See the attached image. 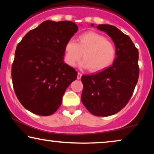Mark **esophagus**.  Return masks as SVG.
I'll return each instance as SVG.
<instances>
[{
    "mask_svg": "<svg viewBox=\"0 0 154 154\" xmlns=\"http://www.w3.org/2000/svg\"><path fill=\"white\" fill-rule=\"evenodd\" d=\"M81 76H82V74L81 73H78V75H77V79H81Z\"/></svg>",
    "mask_w": 154,
    "mask_h": 154,
    "instance_id": "1",
    "label": "esophagus"
}]
</instances>
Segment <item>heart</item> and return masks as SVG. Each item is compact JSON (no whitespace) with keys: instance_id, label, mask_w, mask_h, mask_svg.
<instances>
[{"instance_id":"obj_1","label":"heart","mask_w":154,"mask_h":154,"mask_svg":"<svg viewBox=\"0 0 154 154\" xmlns=\"http://www.w3.org/2000/svg\"><path fill=\"white\" fill-rule=\"evenodd\" d=\"M64 54L65 62L71 66L79 62L83 54L84 59L81 66L97 72L113 64L116 58L117 50L114 44L103 35L87 31L79 35L78 42L69 39L65 44Z\"/></svg>"}]
</instances>
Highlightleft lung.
Instances as JSON below:
<instances>
[{"mask_svg": "<svg viewBox=\"0 0 154 154\" xmlns=\"http://www.w3.org/2000/svg\"><path fill=\"white\" fill-rule=\"evenodd\" d=\"M97 28L111 38L117 55L112 66L82 75L81 101L94 116H109L123 109L133 94L140 73L139 52L130 38L116 26L100 24Z\"/></svg>", "mask_w": 154, "mask_h": 154, "instance_id": "left-lung-1", "label": "left lung"}]
</instances>
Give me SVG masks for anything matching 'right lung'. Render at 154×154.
I'll list each match as a JSON object with an SVG mask.
<instances>
[{"mask_svg": "<svg viewBox=\"0 0 154 154\" xmlns=\"http://www.w3.org/2000/svg\"><path fill=\"white\" fill-rule=\"evenodd\" d=\"M78 31L70 21L47 20L29 31L17 46L12 80L22 106L35 114L50 116L59 109L78 73L64 62L65 44Z\"/></svg>", "mask_w": 154, "mask_h": 154, "instance_id": "obj_1", "label": "right lung"}]
</instances>
